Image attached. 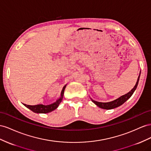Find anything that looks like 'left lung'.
Instances as JSON below:
<instances>
[{
    "instance_id": "left-lung-1",
    "label": "left lung",
    "mask_w": 151,
    "mask_h": 151,
    "mask_svg": "<svg viewBox=\"0 0 151 151\" xmlns=\"http://www.w3.org/2000/svg\"><path fill=\"white\" fill-rule=\"evenodd\" d=\"M140 75H139V77H138V79H137V83H136V85H135V87L132 89L130 92H129L127 94L124 95V96H122V97H120L119 98L117 99H116L113 101L109 102H97V101H93L92 99V102H94V104H96L97 106L101 107V108L104 109H114V108H116V107L120 106L121 105H122L123 103L125 102L128 99L132 96L133 92H135V90H136V88L137 87L138 83H139Z\"/></svg>"
}]
</instances>
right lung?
<instances>
[{
	"mask_svg": "<svg viewBox=\"0 0 151 151\" xmlns=\"http://www.w3.org/2000/svg\"><path fill=\"white\" fill-rule=\"evenodd\" d=\"M66 88V85L63 87L62 92H61V96L60 97L59 99H58L56 102L54 104H52L50 105H47L45 106L43 104H38L35 106H29V105H27V104H24L26 107H27L28 108H29L30 110H32L34 113H49V112H51L55 109L58 107L59 104L61 103V101L63 100V95H64V89Z\"/></svg>",
	"mask_w": 151,
	"mask_h": 151,
	"instance_id": "obj_1",
	"label": "right lung"
}]
</instances>
